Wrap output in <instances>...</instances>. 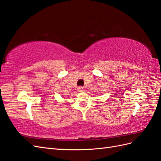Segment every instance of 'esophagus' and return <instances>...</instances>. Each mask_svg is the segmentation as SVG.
<instances>
[{
	"mask_svg": "<svg viewBox=\"0 0 161 161\" xmlns=\"http://www.w3.org/2000/svg\"><path fill=\"white\" fill-rule=\"evenodd\" d=\"M84 90V87H82V86H80V87H78V91L79 92H83Z\"/></svg>",
	"mask_w": 161,
	"mask_h": 161,
	"instance_id": "obj_1",
	"label": "esophagus"
}]
</instances>
